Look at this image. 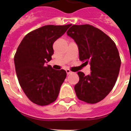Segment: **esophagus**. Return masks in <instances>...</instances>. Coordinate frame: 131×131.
Listing matches in <instances>:
<instances>
[{
  "instance_id": "esophagus-1",
  "label": "esophagus",
  "mask_w": 131,
  "mask_h": 131,
  "mask_svg": "<svg viewBox=\"0 0 131 131\" xmlns=\"http://www.w3.org/2000/svg\"><path fill=\"white\" fill-rule=\"evenodd\" d=\"M66 72H67V75H69V74H71L73 72L71 71H70L69 69H67L66 70Z\"/></svg>"
}]
</instances>
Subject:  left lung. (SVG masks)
Returning <instances> with one entry per match:
<instances>
[{
	"label": "left lung",
	"instance_id": "left-lung-1",
	"mask_svg": "<svg viewBox=\"0 0 131 131\" xmlns=\"http://www.w3.org/2000/svg\"><path fill=\"white\" fill-rule=\"evenodd\" d=\"M67 33L78 44L80 60L90 64V75L78 73L76 95L87 103H96L108 95L117 81L121 64L118 48L109 36L90 24L73 25Z\"/></svg>",
	"mask_w": 131,
	"mask_h": 131
}]
</instances>
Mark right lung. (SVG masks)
<instances>
[{"label":"right lung","instance_id":"1","mask_svg":"<svg viewBox=\"0 0 131 131\" xmlns=\"http://www.w3.org/2000/svg\"><path fill=\"white\" fill-rule=\"evenodd\" d=\"M71 26H42L28 33L17 47L14 63L18 82L30 101L38 105L55 101L67 77L64 70H54L45 62L51 60L53 43Z\"/></svg>","mask_w":131,"mask_h":131}]
</instances>
